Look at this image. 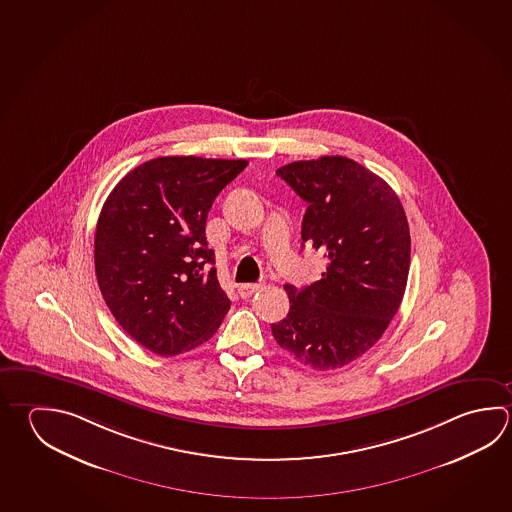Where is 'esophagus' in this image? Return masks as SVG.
Wrapping results in <instances>:
<instances>
[{
	"instance_id": "obj_1",
	"label": "esophagus",
	"mask_w": 512,
	"mask_h": 512,
	"mask_svg": "<svg viewBox=\"0 0 512 512\" xmlns=\"http://www.w3.org/2000/svg\"><path fill=\"white\" fill-rule=\"evenodd\" d=\"M261 289H263V283H243V285L238 287V294H240L243 299H249L252 294H256V292Z\"/></svg>"
}]
</instances>
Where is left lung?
<instances>
[{
  "label": "left lung",
  "instance_id": "1",
  "mask_svg": "<svg viewBox=\"0 0 512 512\" xmlns=\"http://www.w3.org/2000/svg\"><path fill=\"white\" fill-rule=\"evenodd\" d=\"M307 202L301 240L326 256L319 281L285 285L290 310L276 343L314 370L359 359L397 314L409 272V225L399 196L352 158L298 160L276 171Z\"/></svg>",
  "mask_w": 512,
  "mask_h": 512
}]
</instances>
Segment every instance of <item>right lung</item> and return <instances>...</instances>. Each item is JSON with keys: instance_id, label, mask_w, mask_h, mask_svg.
Returning <instances> with one entry per match:
<instances>
[{"instance_id": "add662e5", "label": "right lung", "mask_w": 512, "mask_h": 512, "mask_svg": "<svg viewBox=\"0 0 512 512\" xmlns=\"http://www.w3.org/2000/svg\"><path fill=\"white\" fill-rule=\"evenodd\" d=\"M245 166L242 158H153L106 198L95 229V276L117 323L149 352L193 350L229 312L205 220Z\"/></svg>"}]
</instances>
